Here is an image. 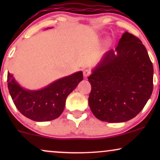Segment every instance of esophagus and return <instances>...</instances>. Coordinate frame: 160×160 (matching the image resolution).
Here are the masks:
<instances>
[{
  "label": "esophagus",
  "instance_id": "esophagus-1",
  "mask_svg": "<svg viewBox=\"0 0 160 160\" xmlns=\"http://www.w3.org/2000/svg\"><path fill=\"white\" fill-rule=\"evenodd\" d=\"M90 74H91V71H89V69L83 70V76L85 77V78H87V77L89 76V75Z\"/></svg>",
  "mask_w": 160,
  "mask_h": 160
}]
</instances>
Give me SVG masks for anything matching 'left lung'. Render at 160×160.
Instances as JSON below:
<instances>
[{
	"instance_id": "1",
	"label": "left lung",
	"mask_w": 160,
	"mask_h": 160,
	"mask_svg": "<svg viewBox=\"0 0 160 160\" xmlns=\"http://www.w3.org/2000/svg\"><path fill=\"white\" fill-rule=\"evenodd\" d=\"M153 67L142 42L127 32L88 78L89 105L98 120L122 122L140 113L153 92Z\"/></svg>"
}]
</instances>
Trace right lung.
<instances>
[{
	"label": "right lung",
	"instance_id": "obj_1",
	"mask_svg": "<svg viewBox=\"0 0 160 160\" xmlns=\"http://www.w3.org/2000/svg\"><path fill=\"white\" fill-rule=\"evenodd\" d=\"M83 79L81 71L55 80L38 90L22 86L13 74H7V86L13 103L22 114L37 122L58 118L65 109L66 98Z\"/></svg>",
	"mask_w": 160,
	"mask_h": 160
}]
</instances>
